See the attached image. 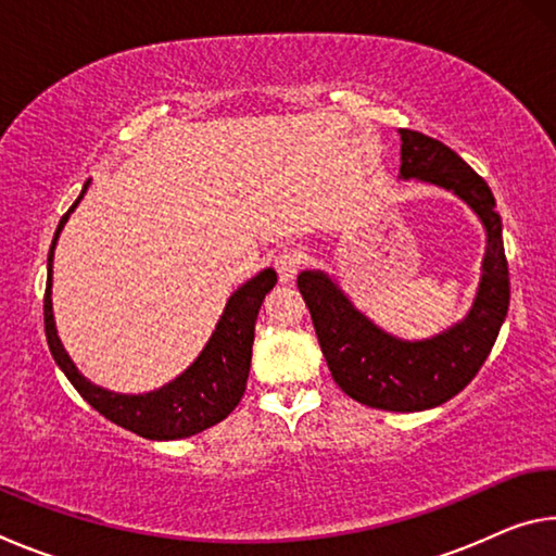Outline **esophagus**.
I'll list each match as a JSON object with an SVG mask.
<instances>
[{"label": "esophagus", "instance_id": "34e87169", "mask_svg": "<svg viewBox=\"0 0 556 556\" xmlns=\"http://www.w3.org/2000/svg\"><path fill=\"white\" fill-rule=\"evenodd\" d=\"M301 265V255L296 250H285L279 252L275 257V267H277V275L281 285H291V281L296 279V271Z\"/></svg>", "mask_w": 556, "mask_h": 556}]
</instances>
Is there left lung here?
Here are the masks:
<instances>
[{"label": "left lung", "instance_id": "obj_1", "mask_svg": "<svg viewBox=\"0 0 556 556\" xmlns=\"http://www.w3.org/2000/svg\"><path fill=\"white\" fill-rule=\"evenodd\" d=\"M400 181L437 186L464 201L485 232L481 279L464 318L427 338H402L353 304L324 269L301 271L304 296L333 380L348 397L388 412H425L454 397L481 370L510 304L503 223L491 188L437 139L400 129Z\"/></svg>", "mask_w": 556, "mask_h": 556}]
</instances>
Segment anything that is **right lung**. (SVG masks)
I'll return each mask as SVG.
<instances>
[{
    "instance_id": "right-lung-1",
    "label": "right lung",
    "mask_w": 556,
    "mask_h": 556,
    "mask_svg": "<svg viewBox=\"0 0 556 556\" xmlns=\"http://www.w3.org/2000/svg\"><path fill=\"white\" fill-rule=\"evenodd\" d=\"M90 178L75 203L63 215L55 228L51 250H49V281H46L43 318H46V341H49L51 355L65 378L71 380L80 397L102 417L115 421L117 427L135 431L137 437L152 441H174L199 434L223 421L238 407L250 375L252 341H255V321L265 296L277 285V271L267 267L260 275L244 281L225 301V308L215 324L208 343L195 355L188 368L176 375L174 380L149 392L127 394L100 388L78 370L73 357L65 351L55 328L53 318V255L61 232L68 223L71 213L78 208L83 195L88 193Z\"/></svg>"
}]
</instances>
